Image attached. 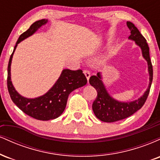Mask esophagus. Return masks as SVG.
I'll use <instances>...</instances> for the list:
<instances>
[{"instance_id": "1", "label": "esophagus", "mask_w": 160, "mask_h": 160, "mask_svg": "<svg viewBox=\"0 0 160 160\" xmlns=\"http://www.w3.org/2000/svg\"><path fill=\"white\" fill-rule=\"evenodd\" d=\"M83 73H84V74H85L86 78H87V80L89 81V78H90V73H89V71H87V70H84Z\"/></svg>"}]
</instances>
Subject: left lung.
<instances>
[{"label":"left lung","instance_id":"1","mask_svg":"<svg viewBox=\"0 0 160 160\" xmlns=\"http://www.w3.org/2000/svg\"><path fill=\"white\" fill-rule=\"evenodd\" d=\"M126 24L131 31V34L128 38L135 40L136 44L141 47L143 56L148 62L150 74L149 86L144 94L138 100L131 102H120L113 99L108 94L102 82L100 73H98L96 76H91L89 78V83L97 90V97L92 104L93 112L97 118L106 122H113L123 120L141 109L148 98L153 80V65L150 61L149 47L147 40L133 23L127 22Z\"/></svg>","mask_w":160,"mask_h":160}]
</instances>
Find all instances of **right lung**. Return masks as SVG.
<instances>
[{
  "label": "right lung",
  "mask_w": 160,
  "mask_h": 160,
  "mask_svg": "<svg viewBox=\"0 0 160 160\" xmlns=\"http://www.w3.org/2000/svg\"><path fill=\"white\" fill-rule=\"evenodd\" d=\"M47 22V19L38 20L19 36L10 56L7 68V89L12 101L25 114L39 120H53L59 117L65 111L70 93L86 85L87 82V79L82 70L71 71L65 69L54 86L42 96L36 98H27L20 95L15 90L10 78V65L14 51L19 42L32 35L40 27Z\"/></svg>",
  "instance_id": "obj_1"
}]
</instances>
